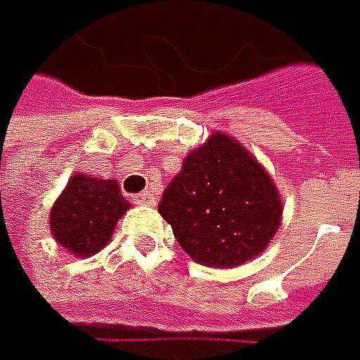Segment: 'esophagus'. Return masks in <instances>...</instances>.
<instances>
[{
  "label": "esophagus",
  "instance_id": "1",
  "mask_svg": "<svg viewBox=\"0 0 360 360\" xmlns=\"http://www.w3.org/2000/svg\"><path fill=\"white\" fill-rule=\"evenodd\" d=\"M136 205H148V207H153L155 205V194H150V192H142V194H136L131 198Z\"/></svg>",
  "mask_w": 360,
  "mask_h": 360
}]
</instances>
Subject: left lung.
<instances>
[{
  "label": "left lung",
  "mask_w": 360,
  "mask_h": 360,
  "mask_svg": "<svg viewBox=\"0 0 360 360\" xmlns=\"http://www.w3.org/2000/svg\"><path fill=\"white\" fill-rule=\"evenodd\" d=\"M158 212L196 264L229 270L268 248L283 220V200L246 146L212 131L184 158Z\"/></svg>",
  "instance_id": "1"
}]
</instances>
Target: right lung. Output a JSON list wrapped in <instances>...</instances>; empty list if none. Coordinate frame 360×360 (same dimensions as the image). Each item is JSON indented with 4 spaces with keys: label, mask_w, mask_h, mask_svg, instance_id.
<instances>
[{
    "label": "right lung",
    "mask_w": 360,
    "mask_h": 360,
    "mask_svg": "<svg viewBox=\"0 0 360 360\" xmlns=\"http://www.w3.org/2000/svg\"><path fill=\"white\" fill-rule=\"evenodd\" d=\"M129 207L116 179L75 172L51 205L49 231L68 255L92 257L108 246Z\"/></svg>",
    "instance_id": "1"
}]
</instances>
